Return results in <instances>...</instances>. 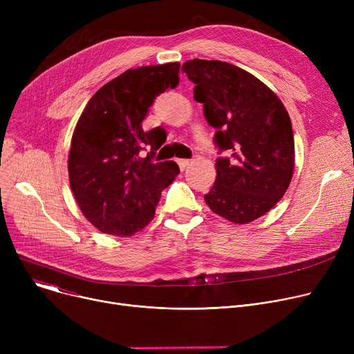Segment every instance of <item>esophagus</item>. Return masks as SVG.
I'll return each mask as SVG.
<instances>
[{"instance_id": "34e87169", "label": "esophagus", "mask_w": 354, "mask_h": 354, "mask_svg": "<svg viewBox=\"0 0 354 354\" xmlns=\"http://www.w3.org/2000/svg\"><path fill=\"white\" fill-rule=\"evenodd\" d=\"M192 162H194V160H191V159H178V165H179V167H180V171L187 169V167H188L189 165H192Z\"/></svg>"}]
</instances>
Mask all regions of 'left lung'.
I'll list each match as a JSON object with an SVG mask.
<instances>
[{
  "instance_id": "8db88e82",
  "label": "left lung",
  "mask_w": 354,
  "mask_h": 354,
  "mask_svg": "<svg viewBox=\"0 0 354 354\" xmlns=\"http://www.w3.org/2000/svg\"><path fill=\"white\" fill-rule=\"evenodd\" d=\"M182 71L216 129V145L230 152L215 163L207 205L234 224H248L272 209L290 187L295 155L288 111L267 84L234 64L194 59Z\"/></svg>"
}]
</instances>
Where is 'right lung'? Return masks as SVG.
<instances>
[{
	"mask_svg": "<svg viewBox=\"0 0 354 354\" xmlns=\"http://www.w3.org/2000/svg\"><path fill=\"white\" fill-rule=\"evenodd\" d=\"M179 63L127 70L99 88L71 136L68 180L77 205L100 232L132 236L155 216L162 191L179 174L174 160L153 163L165 143L162 129L142 120L159 93L179 83ZM151 153L140 160L143 147Z\"/></svg>",
	"mask_w": 354,
	"mask_h": 354,
	"instance_id": "obj_1",
	"label": "right lung"
}]
</instances>
